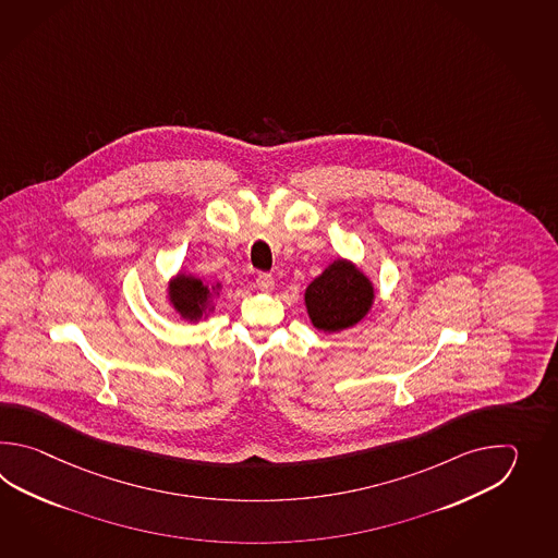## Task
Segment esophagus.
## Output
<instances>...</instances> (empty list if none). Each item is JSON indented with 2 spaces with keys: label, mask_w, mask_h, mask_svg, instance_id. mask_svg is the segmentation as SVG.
Returning a JSON list of instances; mask_svg holds the SVG:
<instances>
[{
  "label": "esophagus",
  "mask_w": 558,
  "mask_h": 558,
  "mask_svg": "<svg viewBox=\"0 0 558 558\" xmlns=\"http://www.w3.org/2000/svg\"><path fill=\"white\" fill-rule=\"evenodd\" d=\"M255 283H257V287H259V289H262V291H271V289H274V284H275L274 275L259 274V275H257V281H255Z\"/></svg>",
  "instance_id": "esophagus-1"
}]
</instances>
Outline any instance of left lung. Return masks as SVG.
I'll list each match as a JSON object with an SVG mask.
<instances>
[{"mask_svg": "<svg viewBox=\"0 0 558 558\" xmlns=\"http://www.w3.org/2000/svg\"><path fill=\"white\" fill-rule=\"evenodd\" d=\"M375 305V284L351 259L337 257L305 289V307L315 329L339 332L355 327Z\"/></svg>", "mask_w": 558, "mask_h": 558, "instance_id": "1", "label": "left lung"}]
</instances>
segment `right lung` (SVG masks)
Segmentation results:
<instances>
[{"instance_id": "add662e5", "label": "right lung", "mask_w": 558, "mask_h": 558, "mask_svg": "<svg viewBox=\"0 0 558 558\" xmlns=\"http://www.w3.org/2000/svg\"><path fill=\"white\" fill-rule=\"evenodd\" d=\"M223 284L205 283L199 277L187 271H179L167 283L166 299L179 317L190 323L207 319L215 311V301L221 295Z\"/></svg>"}]
</instances>
